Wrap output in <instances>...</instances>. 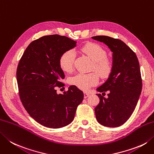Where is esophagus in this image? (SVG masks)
I'll return each instance as SVG.
<instances>
[{
  "mask_svg": "<svg viewBox=\"0 0 154 154\" xmlns=\"http://www.w3.org/2000/svg\"><path fill=\"white\" fill-rule=\"evenodd\" d=\"M89 96V94L88 93H86V92L84 93V98H87Z\"/></svg>",
  "mask_w": 154,
  "mask_h": 154,
  "instance_id": "1",
  "label": "esophagus"
}]
</instances>
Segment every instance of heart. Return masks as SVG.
Here are the masks:
<instances>
[{
  "instance_id": "b5f03b06",
  "label": "heart",
  "mask_w": 154,
  "mask_h": 154,
  "mask_svg": "<svg viewBox=\"0 0 154 154\" xmlns=\"http://www.w3.org/2000/svg\"><path fill=\"white\" fill-rule=\"evenodd\" d=\"M81 51L93 61L92 69H95L102 78L109 76L112 71L113 64L111 60L106 57L107 53L103 47L95 43H89L81 48ZM75 59V53L73 50L65 51L59 59V64L63 70L66 72L72 71ZM98 82L99 76L95 72L77 73L69 79V83L71 85L76 86L84 91H87L90 87L97 85Z\"/></svg>"
}]
</instances>
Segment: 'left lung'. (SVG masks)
Returning a JSON list of instances; mask_svg holds the SVG:
<instances>
[{
  "label": "left lung",
  "instance_id": "left-lung-1",
  "mask_svg": "<svg viewBox=\"0 0 154 154\" xmlns=\"http://www.w3.org/2000/svg\"><path fill=\"white\" fill-rule=\"evenodd\" d=\"M109 48L113 53V68L109 77L97 91L100 101L95 108L101 125L116 128L128 121L136 107L142 89L140 63L135 53L119 39L107 36L91 37Z\"/></svg>",
  "mask_w": 154,
  "mask_h": 154
}]
</instances>
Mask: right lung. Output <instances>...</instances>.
<instances>
[{
  "mask_svg": "<svg viewBox=\"0 0 154 154\" xmlns=\"http://www.w3.org/2000/svg\"><path fill=\"white\" fill-rule=\"evenodd\" d=\"M77 42L65 36H44L26 47L17 70L19 96L32 118L49 128L65 127L73 122L83 93L71 85L67 91L57 94L65 74L59 64L65 51L76 47Z\"/></svg>",
  "mask_w": 154,
  "mask_h": 154,
  "instance_id": "right-lung-1",
  "label": "right lung"
}]
</instances>
